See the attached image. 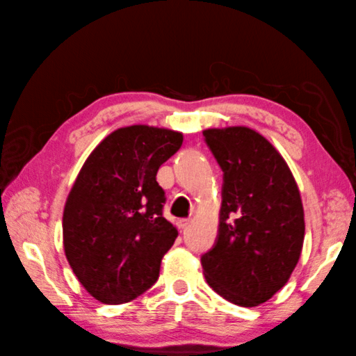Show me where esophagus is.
Here are the masks:
<instances>
[{"label":"esophagus","instance_id":"34e87169","mask_svg":"<svg viewBox=\"0 0 356 356\" xmlns=\"http://www.w3.org/2000/svg\"><path fill=\"white\" fill-rule=\"evenodd\" d=\"M191 219L190 218H184V219H179V227L180 229H186L190 225Z\"/></svg>","mask_w":356,"mask_h":356}]
</instances>
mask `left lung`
I'll return each instance as SVG.
<instances>
[{
    "label": "left lung",
    "instance_id": "8db88e82",
    "mask_svg": "<svg viewBox=\"0 0 356 356\" xmlns=\"http://www.w3.org/2000/svg\"><path fill=\"white\" fill-rule=\"evenodd\" d=\"M204 140L222 170L218 236L200 257L205 279L225 300L257 307L285 286L299 261L300 193L286 161L252 129H207Z\"/></svg>",
    "mask_w": 356,
    "mask_h": 356
}]
</instances>
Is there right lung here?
<instances>
[{"label": "right lung", "mask_w": 356, "mask_h": 356, "mask_svg": "<svg viewBox=\"0 0 356 356\" xmlns=\"http://www.w3.org/2000/svg\"><path fill=\"white\" fill-rule=\"evenodd\" d=\"M182 141L168 129L122 127L83 163L63 210V248L96 300L120 305L157 282L177 230L163 218L166 197L156 176Z\"/></svg>", "instance_id": "right-lung-1"}]
</instances>
